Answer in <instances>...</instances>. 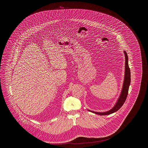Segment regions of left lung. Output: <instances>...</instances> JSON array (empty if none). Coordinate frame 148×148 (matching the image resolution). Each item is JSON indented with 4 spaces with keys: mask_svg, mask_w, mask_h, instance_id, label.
Segmentation results:
<instances>
[{
    "mask_svg": "<svg viewBox=\"0 0 148 148\" xmlns=\"http://www.w3.org/2000/svg\"><path fill=\"white\" fill-rule=\"evenodd\" d=\"M124 53H125V79H124L123 88V90L121 92V96H120L117 104H116L114 107H113V108H112V109H111L108 112H104V113L95 112H93V111H90V110H89V111H90L94 113H96L97 114H99V115H108V114H112V113H114L116 111H117L124 104V103L127 99V96L128 95L129 87L130 83V68H129V65H128V58H127V52L125 51H124Z\"/></svg>",
    "mask_w": 148,
    "mask_h": 148,
    "instance_id": "8db88e82",
    "label": "left lung"
}]
</instances>
